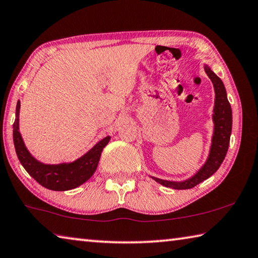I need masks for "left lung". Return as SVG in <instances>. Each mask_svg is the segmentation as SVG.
<instances>
[{"mask_svg": "<svg viewBox=\"0 0 258 258\" xmlns=\"http://www.w3.org/2000/svg\"><path fill=\"white\" fill-rule=\"evenodd\" d=\"M205 72L211 79L213 83L214 91H215V102H214V133L212 138V145H211L210 156L208 158L205 165L196 172V174L185 181H169L159 179V178L152 177L154 180L159 184L166 187H170L174 189H188L193 188L200 182L208 179L210 176H212L215 171L221 166L222 161L226 157L229 142H230V134L232 127V113L231 106L229 104L226 88L223 86L217 74H214L209 67L205 65Z\"/></svg>", "mask_w": 258, "mask_h": 258, "instance_id": "obj_1", "label": "left lung"}]
</instances>
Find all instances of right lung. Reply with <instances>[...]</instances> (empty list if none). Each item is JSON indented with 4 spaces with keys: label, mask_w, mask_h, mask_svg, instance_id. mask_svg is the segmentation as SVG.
<instances>
[{
    "label": "right lung",
    "mask_w": 258,
    "mask_h": 258,
    "mask_svg": "<svg viewBox=\"0 0 258 258\" xmlns=\"http://www.w3.org/2000/svg\"><path fill=\"white\" fill-rule=\"evenodd\" d=\"M19 110L20 101L17 104L16 120L13 124V143L19 161L37 182L51 190H69L82 185L95 174L102 150L108 144L110 137L102 139L90 151L71 163L45 165L36 160L25 147L19 132Z\"/></svg>",
    "instance_id": "obj_1"
}]
</instances>
